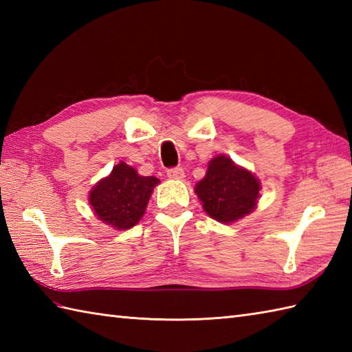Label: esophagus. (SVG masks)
<instances>
[{
  "mask_svg": "<svg viewBox=\"0 0 352 352\" xmlns=\"http://www.w3.org/2000/svg\"><path fill=\"white\" fill-rule=\"evenodd\" d=\"M168 177L172 178V180H183V178H184V170L180 166L170 168V169H168Z\"/></svg>",
  "mask_w": 352,
  "mask_h": 352,
  "instance_id": "esophagus-1",
  "label": "esophagus"
}]
</instances>
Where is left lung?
<instances>
[{"label":"left lung","instance_id":"left-lung-1","mask_svg":"<svg viewBox=\"0 0 352 352\" xmlns=\"http://www.w3.org/2000/svg\"><path fill=\"white\" fill-rule=\"evenodd\" d=\"M260 189V182L248 169L237 166L227 155H218L208 162L195 193L210 218L231 223L256 208Z\"/></svg>","mask_w":352,"mask_h":352}]
</instances>
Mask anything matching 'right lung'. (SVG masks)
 Segmentation results:
<instances>
[{
    "instance_id": "right-lung-1",
    "label": "right lung",
    "mask_w": 352,
    "mask_h": 352,
    "mask_svg": "<svg viewBox=\"0 0 352 352\" xmlns=\"http://www.w3.org/2000/svg\"><path fill=\"white\" fill-rule=\"evenodd\" d=\"M159 183V178L142 177L136 169L119 162L109 177L94 186L89 204L104 223L116 230H129L144 216L149 197Z\"/></svg>"
}]
</instances>
